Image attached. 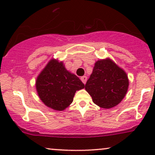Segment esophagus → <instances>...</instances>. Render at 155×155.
<instances>
[{
    "label": "esophagus",
    "instance_id": "34e87169",
    "mask_svg": "<svg viewBox=\"0 0 155 155\" xmlns=\"http://www.w3.org/2000/svg\"><path fill=\"white\" fill-rule=\"evenodd\" d=\"M87 79V76H81V81H82V82H83L84 84L86 83Z\"/></svg>",
    "mask_w": 155,
    "mask_h": 155
}]
</instances>
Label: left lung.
Returning a JSON list of instances; mask_svg holds the SVG:
<instances>
[{"label":"left lung","mask_w":155,"mask_h":155,"mask_svg":"<svg viewBox=\"0 0 155 155\" xmlns=\"http://www.w3.org/2000/svg\"><path fill=\"white\" fill-rule=\"evenodd\" d=\"M127 74L110 58L95 62L85 90L97 106L111 108L118 105L128 90Z\"/></svg>","instance_id":"8db88e82"}]
</instances>
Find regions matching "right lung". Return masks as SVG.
<instances>
[{
    "label": "right lung",
    "mask_w": 155,
    "mask_h": 155,
    "mask_svg": "<svg viewBox=\"0 0 155 155\" xmlns=\"http://www.w3.org/2000/svg\"><path fill=\"white\" fill-rule=\"evenodd\" d=\"M84 87L75 74L69 72L63 63L51 59L35 81L39 98L47 107L63 111L70 106L78 90Z\"/></svg>",
    "instance_id": "obj_1"
}]
</instances>
